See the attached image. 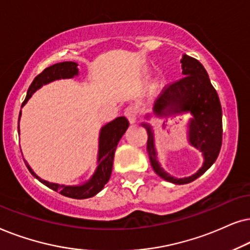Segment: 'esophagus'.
Wrapping results in <instances>:
<instances>
[{"instance_id":"34e87169","label":"esophagus","mask_w":250,"mask_h":250,"mask_svg":"<svg viewBox=\"0 0 250 250\" xmlns=\"http://www.w3.org/2000/svg\"><path fill=\"white\" fill-rule=\"evenodd\" d=\"M125 115L127 116V119L129 120V122L134 125V123L137 122V119H138V109L136 108L135 106H129V107L125 108Z\"/></svg>"}]
</instances>
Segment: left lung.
I'll use <instances>...</instances> for the list:
<instances>
[{"mask_svg": "<svg viewBox=\"0 0 250 250\" xmlns=\"http://www.w3.org/2000/svg\"><path fill=\"white\" fill-rule=\"evenodd\" d=\"M182 78L172 83L156 99L152 114L159 119L189 113L188 128V144L201 152L204 156L201 168L188 177L177 178L162 168L156 152L154 131L148 122L142 125L147 130V153L149 162L156 175L172 184H188L204 175L214 165L222 146V106L218 95L211 85L208 73L197 59L183 55L181 59ZM152 114L145 115L149 120Z\"/></svg>", "mask_w": 250, "mask_h": 250, "instance_id": "8db88e82", "label": "left lung"}]
</instances>
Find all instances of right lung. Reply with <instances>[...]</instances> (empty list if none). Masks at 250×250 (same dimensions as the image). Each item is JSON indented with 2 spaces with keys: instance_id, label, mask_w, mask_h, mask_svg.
<instances>
[{
  "instance_id": "add662e5",
  "label": "right lung",
  "mask_w": 250,
  "mask_h": 250,
  "mask_svg": "<svg viewBox=\"0 0 250 250\" xmlns=\"http://www.w3.org/2000/svg\"><path fill=\"white\" fill-rule=\"evenodd\" d=\"M79 75L78 64L74 62H58L50 67H46L41 74H39L29 85L27 95L21 107L26 103L29 101L33 94L43 85L48 84L50 82L56 81V80L62 79H73L74 76ZM21 111L19 114V121H21ZM19 121H18V132L19 131ZM129 127V121L125 116H119L113 120V121L106 123L103 125L99 131V139H98V154H97V167L95 169V172L91 175V177L88 181L83 182L82 184L78 185H65V184H57V183H50L45 179H42L33 171V169L29 167L27 161L24 160L26 167L31 174L34 176L36 179H39L42 184L48 186L49 188L53 191L59 192L61 194L65 195L67 198L72 199H88L95 197L97 193H99L104 188L105 184H107L112 174L113 168V160H114V153L118 146L120 139L125 135V130Z\"/></svg>"
}]
</instances>
